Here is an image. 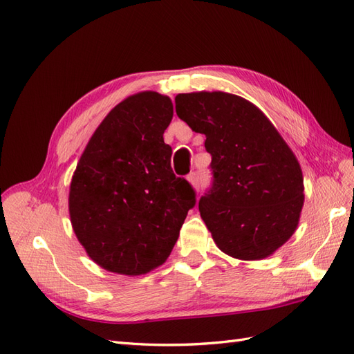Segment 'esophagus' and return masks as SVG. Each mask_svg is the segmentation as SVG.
<instances>
[{
	"label": "esophagus",
	"instance_id": "34e87169",
	"mask_svg": "<svg viewBox=\"0 0 354 354\" xmlns=\"http://www.w3.org/2000/svg\"><path fill=\"white\" fill-rule=\"evenodd\" d=\"M187 180L190 181L192 185H194V187H199L201 177H199V173H198V171H192V173L187 176Z\"/></svg>",
	"mask_w": 354,
	"mask_h": 354
}]
</instances>
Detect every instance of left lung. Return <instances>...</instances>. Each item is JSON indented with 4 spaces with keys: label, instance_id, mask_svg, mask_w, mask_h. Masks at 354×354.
<instances>
[{
    "label": "left lung",
    "instance_id": "left-lung-1",
    "mask_svg": "<svg viewBox=\"0 0 354 354\" xmlns=\"http://www.w3.org/2000/svg\"><path fill=\"white\" fill-rule=\"evenodd\" d=\"M176 112L207 137L212 185L199 211L214 242L233 259L272 255L292 236L304 203L294 152L267 116L239 95L177 94Z\"/></svg>",
    "mask_w": 354,
    "mask_h": 354
}]
</instances>
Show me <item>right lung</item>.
I'll use <instances>...</instances> for the list:
<instances>
[{
    "mask_svg": "<svg viewBox=\"0 0 354 354\" xmlns=\"http://www.w3.org/2000/svg\"><path fill=\"white\" fill-rule=\"evenodd\" d=\"M173 103L156 91L130 95L104 118L75 169L69 216L103 269L145 274L165 263L196 195L171 169L164 131Z\"/></svg>",
    "mask_w": 354,
    "mask_h": 354,
    "instance_id": "1",
    "label": "right lung"
}]
</instances>
